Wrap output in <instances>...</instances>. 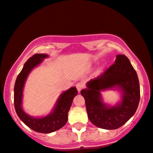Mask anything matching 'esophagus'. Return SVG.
I'll return each instance as SVG.
<instances>
[{
  "instance_id": "34e87169",
  "label": "esophagus",
  "mask_w": 153,
  "mask_h": 153,
  "mask_svg": "<svg viewBox=\"0 0 153 153\" xmlns=\"http://www.w3.org/2000/svg\"><path fill=\"white\" fill-rule=\"evenodd\" d=\"M82 88H83V85H82V83H77L76 84V88H77V90H78V93H80V91H81Z\"/></svg>"
}]
</instances>
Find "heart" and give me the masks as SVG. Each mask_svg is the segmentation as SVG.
<instances>
[{
    "instance_id": "obj_1",
    "label": "heart",
    "mask_w": 153,
    "mask_h": 153,
    "mask_svg": "<svg viewBox=\"0 0 153 153\" xmlns=\"http://www.w3.org/2000/svg\"><path fill=\"white\" fill-rule=\"evenodd\" d=\"M104 70H105L104 66H101L100 68H99L97 69V71H96V73H95V75L98 76V75H101L104 72Z\"/></svg>"
}]
</instances>
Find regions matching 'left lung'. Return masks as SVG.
Returning <instances> with one entry per match:
<instances>
[{
	"label": "left lung",
	"mask_w": 153,
	"mask_h": 153,
	"mask_svg": "<svg viewBox=\"0 0 153 153\" xmlns=\"http://www.w3.org/2000/svg\"><path fill=\"white\" fill-rule=\"evenodd\" d=\"M108 89L117 90L121 95V100L115 105L104 102L101 93ZM80 93L90 121L105 130L117 129L129 120L137 110L140 97L137 75L124 55H117L113 65L88 82Z\"/></svg>",
	"instance_id": "left-lung-1"
}]
</instances>
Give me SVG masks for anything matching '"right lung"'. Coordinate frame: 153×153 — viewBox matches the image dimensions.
Listing matches in <instances>:
<instances>
[{
	"instance_id": "add662e5",
	"label": "right lung",
	"mask_w": 153,
	"mask_h": 153,
	"mask_svg": "<svg viewBox=\"0 0 153 153\" xmlns=\"http://www.w3.org/2000/svg\"><path fill=\"white\" fill-rule=\"evenodd\" d=\"M48 57V55L45 53H38L29 58L18 75L14 86V105L18 116L28 128L40 133H51L65 126L73 99L78 95L75 87L62 92L59 95L51 113L44 116L33 117L25 113L23 108V89L25 82L31 71Z\"/></svg>"
}]
</instances>
